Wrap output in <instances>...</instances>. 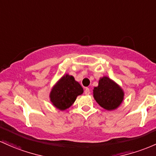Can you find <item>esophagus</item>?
I'll use <instances>...</instances> for the list:
<instances>
[{
    "mask_svg": "<svg viewBox=\"0 0 156 156\" xmlns=\"http://www.w3.org/2000/svg\"><path fill=\"white\" fill-rule=\"evenodd\" d=\"M84 93H85V95H90V89L89 88H87L85 89V90H84Z\"/></svg>",
    "mask_w": 156,
    "mask_h": 156,
    "instance_id": "34e87169",
    "label": "esophagus"
}]
</instances>
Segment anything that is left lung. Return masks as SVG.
<instances>
[{
    "label": "left lung",
    "mask_w": 156,
    "mask_h": 156,
    "mask_svg": "<svg viewBox=\"0 0 156 156\" xmlns=\"http://www.w3.org/2000/svg\"><path fill=\"white\" fill-rule=\"evenodd\" d=\"M93 97L102 108L115 110L121 106L124 98V92L119 84L108 76L100 78L98 87L93 89Z\"/></svg>",
    "instance_id": "left-lung-1"
}]
</instances>
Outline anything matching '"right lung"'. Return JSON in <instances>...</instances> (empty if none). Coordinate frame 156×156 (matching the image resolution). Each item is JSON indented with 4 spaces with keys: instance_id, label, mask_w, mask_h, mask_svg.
I'll use <instances>...</instances> for the list:
<instances>
[{
    "instance_id": "add662e5",
    "label": "right lung",
    "mask_w": 156,
    "mask_h": 156,
    "mask_svg": "<svg viewBox=\"0 0 156 156\" xmlns=\"http://www.w3.org/2000/svg\"><path fill=\"white\" fill-rule=\"evenodd\" d=\"M83 87L73 75L65 74L55 83L49 93L51 103L56 109L64 111L69 108L78 95L83 94Z\"/></svg>"
}]
</instances>
